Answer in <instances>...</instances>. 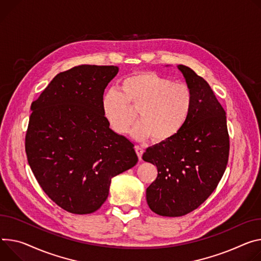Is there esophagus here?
Wrapping results in <instances>:
<instances>
[{
	"mask_svg": "<svg viewBox=\"0 0 261 261\" xmlns=\"http://www.w3.org/2000/svg\"><path fill=\"white\" fill-rule=\"evenodd\" d=\"M135 152H136L139 160H141V157H143V154H144V149L139 146H135Z\"/></svg>",
	"mask_w": 261,
	"mask_h": 261,
	"instance_id": "34e87169",
	"label": "esophagus"
}]
</instances>
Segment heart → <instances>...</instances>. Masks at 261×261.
<instances>
[{"label": "heart", "instance_id": "heart-1", "mask_svg": "<svg viewBox=\"0 0 261 261\" xmlns=\"http://www.w3.org/2000/svg\"><path fill=\"white\" fill-rule=\"evenodd\" d=\"M193 103V92L186 84L173 83L152 72L125 78L120 91L108 90L101 102L103 115L115 133H127L137 116L139 122L131 136L138 141L152 137L155 143H163L180 132Z\"/></svg>", "mask_w": 261, "mask_h": 261}]
</instances>
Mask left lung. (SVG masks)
I'll return each mask as SVG.
<instances>
[{
  "mask_svg": "<svg viewBox=\"0 0 261 261\" xmlns=\"http://www.w3.org/2000/svg\"><path fill=\"white\" fill-rule=\"evenodd\" d=\"M178 68L193 92L192 112L179 133L143 155L158 171L147 188L148 205L172 218L187 215L208 199L225 173L230 149L226 112L211 87L191 67Z\"/></svg>",
  "mask_w": 261,
  "mask_h": 261,
  "instance_id": "left-lung-1",
  "label": "left lung"
}]
</instances>
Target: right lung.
I'll list each match as a JSON object with an SVG mask.
<instances>
[{
  "label": "right lung",
  "instance_id": "add662e5",
  "mask_svg": "<svg viewBox=\"0 0 261 261\" xmlns=\"http://www.w3.org/2000/svg\"><path fill=\"white\" fill-rule=\"evenodd\" d=\"M114 65L82 64L59 73L31 104L25 138L30 168L55 204L75 215L98 210L111 178L136 164L134 145L109 128L102 98Z\"/></svg>",
  "mask_w": 261,
  "mask_h": 261
}]
</instances>
